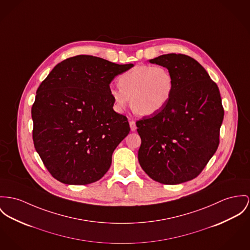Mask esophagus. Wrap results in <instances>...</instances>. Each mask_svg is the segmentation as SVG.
<instances>
[{
  "mask_svg": "<svg viewBox=\"0 0 250 250\" xmlns=\"http://www.w3.org/2000/svg\"><path fill=\"white\" fill-rule=\"evenodd\" d=\"M129 125H130V129H131V131H135L136 130V123H135L134 121H129Z\"/></svg>",
  "mask_w": 250,
  "mask_h": 250,
  "instance_id": "esophagus-1",
  "label": "esophagus"
}]
</instances>
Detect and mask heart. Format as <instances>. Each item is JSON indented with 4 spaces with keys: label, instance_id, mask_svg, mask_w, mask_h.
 <instances>
[{
    "label": "heart",
    "instance_id": "heart-1",
    "mask_svg": "<svg viewBox=\"0 0 250 250\" xmlns=\"http://www.w3.org/2000/svg\"><path fill=\"white\" fill-rule=\"evenodd\" d=\"M119 87H111L110 97L116 110L123 111L130 99L132 109L141 116L161 111L171 99L174 80L169 70L161 65H138L124 72Z\"/></svg>",
    "mask_w": 250,
    "mask_h": 250
}]
</instances>
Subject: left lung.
Segmentation results:
<instances>
[{
  "instance_id": "left-lung-1",
  "label": "left lung",
  "mask_w": 250,
  "mask_h": 250,
  "mask_svg": "<svg viewBox=\"0 0 250 250\" xmlns=\"http://www.w3.org/2000/svg\"><path fill=\"white\" fill-rule=\"evenodd\" d=\"M169 70L172 96L158 113L136 123L143 170L164 185L196 178L219 146L224 108L217 84L193 58L165 54L149 60Z\"/></svg>"
}]
</instances>
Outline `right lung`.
<instances>
[{
  "mask_svg": "<svg viewBox=\"0 0 250 250\" xmlns=\"http://www.w3.org/2000/svg\"><path fill=\"white\" fill-rule=\"evenodd\" d=\"M132 66L78 55L58 63L40 84L31 108L33 142L59 182L88 185L108 171L130 131L126 117L113 109L109 83Z\"/></svg>",
  "mask_w": 250,
  "mask_h": 250,
  "instance_id": "obj_1",
  "label": "right lung"
}]
</instances>
